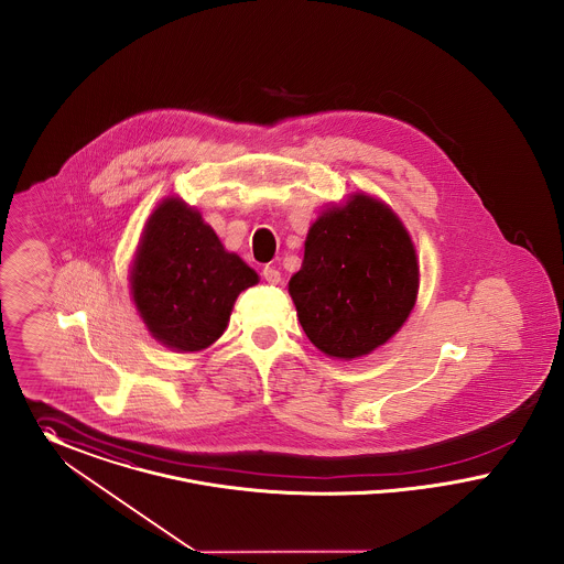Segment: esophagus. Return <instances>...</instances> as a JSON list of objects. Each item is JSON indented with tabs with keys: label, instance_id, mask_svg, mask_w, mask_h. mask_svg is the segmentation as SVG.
Listing matches in <instances>:
<instances>
[{
	"label": "esophagus",
	"instance_id": "esophagus-1",
	"mask_svg": "<svg viewBox=\"0 0 564 564\" xmlns=\"http://www.w3.org/2000/svg\"><path fill=\"white\" fill-rule=\"evenodd\" d=\"M263 278L268 280L269 284H280L282 282V275H280V271L275 268H271V265H268V268L263 269Z\"/></svg>",
	"mask_w": 564,
	"mask_h": 564
}]
</instances>
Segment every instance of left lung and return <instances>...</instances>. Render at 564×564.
I'll return each instance as SVG.
<instances>
[{
	"label": "left lung",
	"mask_w": 564,
	"mask_h": 564,
	"mask_svg": "<svg viewBox=\"0 0 564 564\" xmlns=\"http://www.w3.org/2000/svg\"><path fill=\"white\" fill-rule=\"evenodd\" d=\"M417 275L414 243L399 216L356 193L310 227L289 293L310 341L326 356L352 360L380 348L408 321Z\"/></svg>",
	"instance_id": "left-lung-1"
}]
</instances>
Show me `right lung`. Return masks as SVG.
I'll return each mask as SVG.
<instances>
[{
    "label": "right lung",
    "instance_id": "add662e5",
    "mask_svg": "<svg viewBox=\"0 0 564 564\" xmlns=\"http://www.w3.org/2000/svg\"><path fill=\"white\" fill-rule=\"evenodd\" d=\"M257 282V271L227 252L202 214L178 197L150 214L131 268V295L163 346L178 352L212 346L239 293Z\"/></svg>",
    "mask_w": 564,
    "mask_h": 564
}]
</instances>
